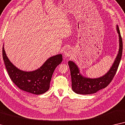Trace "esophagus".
Returning a JSON list of instances; mask_svg holds the SVG:
<instances>
[{"label":"esophagus","instance_id":"1","mask_svg":"<svg viewBox=\"0 0 125 125\" xmlns=\"http://www.w3.org/2000/svg\"><path fill=\"white\" fill-rule=\"evenodd\" d=\"M72 54L73 52L70 49H69V48H68V49H66L65 51H64V56L65 58L69 57L70 56H71V55H72Z\"/></svg>","mask_w":125,"mask_h":125}]
</instances>
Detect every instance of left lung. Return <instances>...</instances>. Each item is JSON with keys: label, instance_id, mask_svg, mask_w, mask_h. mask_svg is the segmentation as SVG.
<instances>
[{"label": "left lung", "instance_id": "8db88e82", "mask_svg": "<svg viewBox=\"0 0 125 125\" xmlns=\"http://www.w3.org/2000/svg\"><path fill=\"white\" fill-rule=\"evenodd\" d=\"M117 30L119 34V49L118 54L110 69L104 76L94 79L84 77L80 74L79 70L75 63L73 61H69L68 64L70 69L72 89L76 94L83 95L94 94L107 87L109 83H110L118 68L122 54V39L118 26H117Z\"/></svg>", "mask_w": 125, "mask_h": 125}]
</instances>
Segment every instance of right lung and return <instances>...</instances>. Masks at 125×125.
<instances>
[{"instance_id":"obj_1","label":"right lung","mask_w":125,"mask_h":125,"mask_svg":"<svg viewBox=\"0 0 125 125\" xmlns=\"http://www.w3.org/2000/svg\"><path fill=\"white\" fill-rule=\"evenodd\" d=\"M3 58L11 79L20 89L39 95L48 91L53 73L58 65L62 62V54L49 58L39 69L35 71H24L16 68L10 61L3 47Z\"/></svg>"}]
</instances>
